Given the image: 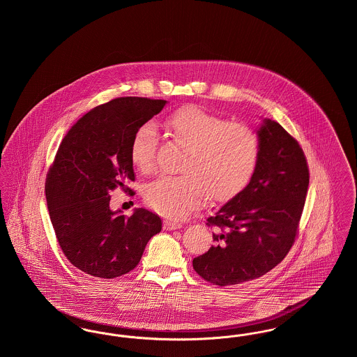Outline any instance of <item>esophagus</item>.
<instances>
[{
	"label": "esophagus",
	"instance_id": "obj_1",
	"mask_svg": "<svg viewBox=\"0 0 357 357\" xmlns=\"http://www.w3.org/2000/svg\"><path fill=\"white\" fill-rule=\"evenodd\" d=\"M163 227H165V230H176V229L182 227V223L176 221H165Z\"/></svg>",
	"mask_w": 357,
	"mask_h": 357
}]
</instances>
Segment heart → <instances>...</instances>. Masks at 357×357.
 I'll return each instance as SVG.
<instances>
[{
    "label": "heart",
    "mask_w": 357,
    "mask_h": 357,
    "mask_svg": "<svg viewBox=\"0 0 357 357\" xmlns=\"http://www.w3.org/2000/svg\"><path fill=\"white\" fill-rule=\"evenodd\" d=\"M171 135L187 147L182 175H160L147 183L143 195L158 213L179 218L198 207L208 194L222 201L234 195L255 170L259 140L255 131L230 123L199 108H183L167 120ZM158 131L151 121L136 130L131 160L136 169L150 172L155 166Z\"/></svg>",
    "instance_id": "obj_1"
}]
</instances>
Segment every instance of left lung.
<instances>
[{
    "label": "left lung",
    "mask_w": 357,
    "mask_h": 357,
    "mask_svg": "<svg viewBox=\"0 0 357 357\" xmlns=\"http://www.w3.org/2000/svg\"><path fill=\"white\" fill-rule=\"evenodd\" d=\"M259 153L249 183L215 208V243L192 259L206 281L236 285L272 271L288 255L305 204L309 170L298 143L274 120L257 128Z\"/></svg>",
    "instance_id": "1"
}]
</instances>
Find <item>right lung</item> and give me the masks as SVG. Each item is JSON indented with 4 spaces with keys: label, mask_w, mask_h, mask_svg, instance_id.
I'll use <instances>...</instances> for the list:
<instances>
[{
    "label": "right lung",
    "mask_w": 357,
    "mask_h": 357,
    "mask_svg": "<svg viewBox=\"0 0 357 357\" xmlns=\"http://www.w3.org/2000/svg\"><path fill=\"white\" fill-rule=\"evenodd\" d=\"M166 100L119 98L95 107L64 136L48 172L45 194L52 225L69 262L93 277L115 278L139 264L162 230L147 208L131 217L109 207V191L135 181L131 142Z\"/></svg>",
    "instance_id": "add662e5"
}]
</instances>
